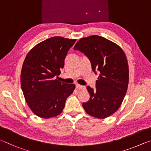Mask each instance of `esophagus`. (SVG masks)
<instances>
[{"label":"esophagus","mask_w":151,"mask_h":151,"mask_svg":"<svg viewBox=\"0 0 151 151\" xmlns=\"http://www.w3.org/2000/svg\"><path fill=\"white\" fill-rule=\"evenodd\" d=\"M76 87H77V88L79 89H86L85 86H81V85H80V84H77V85H76Z\"/></svg>","instance_id":"obj_1"}]
</instances>
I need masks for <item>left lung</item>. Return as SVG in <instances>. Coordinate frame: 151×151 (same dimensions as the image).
I'll return each mask as SVG.
<instances>
[{"label":"left lung","instance_id":"1","mask_svg":"<svg viewBox=\"0 0 151 151\" xmlns=\"http://www.w3.org/2000/svg\"><path fill=\"white\" fill-rule=\"evenodd\" d=\"M73 49L83 53L95 73H99L96 90L87 87L90 97L83 103V109L96 118L109 117L120 107L127 90L129 65L125 53L114 42L97 35L81 38Z\"/></svg>","mask_w":151,"mask_h":151}]
</instances>
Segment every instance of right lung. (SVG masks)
<instances>
[{"label":"right lung","mask_w":151,"mask_h":151,"mask_svg":"<svg viewBox=\"0 0 151 151\" xmlns=\"http://www.w3.org/2000/svg\"><path fill=\"white\" fill-rule=\"evenodd\" d=\"M76 41L61 36L52 37L36 45L24 61L20 75L21 88L29 107L44 119L60 115L75 85L55 78L64 66L68 50Z\"/></svg>","instance_id":"obj_1"}]
</instances>
